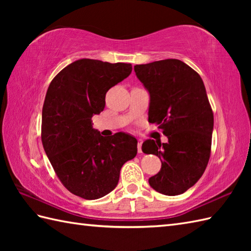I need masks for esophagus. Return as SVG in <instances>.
<instances>
[{
    "instance_id": "34e87169",
    "label": "esophagus",
    "mask_w": 251,
    "mask_h": 251,
    "mask_svg": "<svg viewBox=\"0 0 251 251\" xmlns=\"http://www.w3.org/2000/svg\"><path fill=\"white\" fill-rule=\"evenodd\" d=\"M141 147H142V141L139 140L138 141V145H137V148H138V153H141L142 150H141Z\"/></svg>"
}]
</instances>
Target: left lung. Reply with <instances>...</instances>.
I'll use <instances>...</instances> for the list:
<instances>
[{"instance_id": "obj_1", "label": "left lung", "mask_w": 251, "mask_h": 251, "mask_svg": "<svg viewBox=\"0 0 251 251\" xmlns=\"http://www.w3.org/2000/svg\"><path fill=\"white\" fill-rule=\"evenodd\" d=\"M150 94L149 122L157 124L167 143L148 139L142 151L161 158L149 179L159 193L175 196L193 186L210 157L214 113L200 74L183 61L165 59L134 67Z\"/></svg>"}]
</instances>
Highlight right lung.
I'll return each instance as SVG.
<instances>
[{
	"label": "right lung",
	"instance_id": "1",
	"mask_svg": "<svg viewBox=\"0 0 251 251\" xmlns=\"http://www.w3.org/2000/svg\"><path fill=\"white\" fill-rule=\"evenodd\" d=\"M130 63L79 59L52 78L42 111V143L57 177L72 194L97 200L115 189L123 165L137 154V140L122 132L105 138L92 117L105 94L131 73Z\"/></svg>",
	"mask_w": 251,
	"mask_h": 251
}]
</instances>
